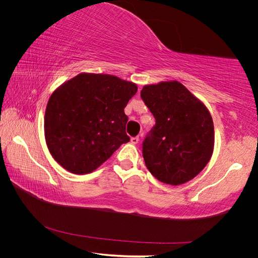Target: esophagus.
Here are the masks:
<instances>
[{
  "instance_id": "esophagus-1",
  "label": "esophagus",
  "mask_w": 258,
  "mask_h": 258,
  "mask_svg": "<svg viewBox=\"0 0 258 258\" xmlns=\"http://www.w3.org/2000/svg\"><path fill=\"white\" fill-rule=\"evenodd\" d=\"M139 141H140V138H139V137L131 138V143H132V144H138Z\"/></svg>"
}]
</instances>
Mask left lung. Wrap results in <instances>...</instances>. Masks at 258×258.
<instances>
[{
	"label": "left lung",
	"mask_w": 258,
	"mask_h": 258,
	"mask_svg": "<svg viewBox=\"0 0 258 258\" xmlns=\"http://www.w3.org/2000/svg\"><path fill=\"white\" fill-rule=\"evenodd\" d=\"M141 98L156 123L143 141V158L158 181L181 185L199 174L214 148L207 106L176 81L146 85Z\"/></svg>",
	"instance_id": "8db88e82"
}]
</instances>
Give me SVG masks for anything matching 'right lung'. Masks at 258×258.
I'll list each match as a JSON object with an SVG mask.
<instances>
[{
	"label": "right lung",
	"instance_id": "1",
	"mask_svg": "<svg viewBox=\"0 0 258 258\" xmlns=\"http://www.w3.org/2000/svg\"><path fill=\"white\" fill-rule=\"evenodd\" d=\"M137 91L135 83L108 74L81 73L62 84L50 96L44 119L53 159L74 174L102 165L130 141L123 108Z\"/></svg>",
	"mask_w": 258,
	"mask_h": 258
}]
</instances>
